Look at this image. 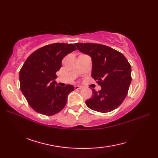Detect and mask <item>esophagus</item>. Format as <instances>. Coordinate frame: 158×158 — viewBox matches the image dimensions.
<instances>
[{"instance_id": "1", "label": "esophagus", "mask_w": 158, "mask_h": 158, "mask_svg": "<svg viewBox=\"0 0 158 158\" xmlns=\"http://www.w3.org/2000/svg\"><path fill=\"white\" fill-rule=\"evenodd\" d=\"M81 89V86H79V85H75V89L77 90V89Z\"/></svg>"}]
</instances>
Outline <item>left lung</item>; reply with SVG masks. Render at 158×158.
Instances as JSON below:
<instances>
[{
    "label": "left lung",
    "mask_w": 158,
    "mask_h": 158,
    "mask_svg": "<svg viewBox=\"0 0 158 158\" xmlns=\"http://www.w3.org/2000/svg\"><path fill=\"white\" fill-rule=\"evenodd\" d=\"M77 49L91 57L92 77L101 86L92 89V98L85 101L92 110L108 113L117 108L125 99L132 77L131 66L126 57L108 46L96 43H75Z\"/></svg>",
    "instance_id": "left-lung-1"
}]
</instances>
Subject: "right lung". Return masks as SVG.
I'll return each mask as SVG.
<instances>
[{
    "label": "right lung",
    "mask_w": 158,
    "mask_h": 158,
    "mask_svg": "<svg viewBox=\"0 0 158 158\" xmlns=\"http://www.w3.org/2000/svg\"><path fill=\"white\" fill-rule=\"evenodd\" d=\"M76 49L73 44L53 43L36 50L25 61L19 71L20 89L35 111L49 116L65 106L74 86H58L56 73L62 59Z\"/></svg>",
    "instance_id": "obj_1"
}]
</instances>
